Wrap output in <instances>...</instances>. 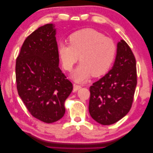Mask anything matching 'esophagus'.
I'll return each instance as SVG.
<instances>
[{
  "mask_svg": "<svg viewBox=\"0 0 153 153\" xmlns=\"http://www.w3.org/2000/svg\"><path fill=\"white\" fill-rule=\"evenodd\" d=\"M73 87H73L74 91H76L77 90H79L81 87V85H76V84H74L73 85Z\"/></svg>",
  "mask_w": 153,
  "mask_h": 153,
  "instance_id": "esophagus-1",
  "label": "esophagus"
}]
</instances>
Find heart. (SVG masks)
Here are the masks:
<instances>
[{"instance_id": "heart-1", "label": "heart", "mask_w": 153, "mask_h": 153, "mask_svg": "<svg viewBox=\"0 0 153 153\" xmlns=\"http://www.w3.org/2000/svg\"><path fill=\"white\" fill-rule=\"evenodd\" d=\"M68 45L60 44L58 56L63 68L71 71L79 59L81 64L72 76L83 82L90 76H100L108 71L116 57L115 42L96 30L85 28L74 32L68 38Z\"/></svg>"}]
</instances>
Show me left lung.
<instances>
[{"label":"left lung","instance_id":"obj_1","mask_svg":"<svg viewBox=\"0 0 153 153\" xmlns=\"http://www.w3.org/2000/svg\"><path fill=\"white\" fill-rule=\"evenodd\" d=\"M136 85V58L127 42L121 40L113 67L89 87L91 117L104 126L119 121L131 109Z\"/></svg>","mask_w":153,"mask_h":153}]
</instances>
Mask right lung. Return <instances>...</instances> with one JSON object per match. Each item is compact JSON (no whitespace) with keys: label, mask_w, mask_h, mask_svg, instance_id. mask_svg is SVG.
<instances>
[{"label":"right lung","mask_w":153,"mask_h":153,"mask_svg":"<svg viewBox=\"0 0 153 153\" xmlns=\"http://www.w3.org/2000/svg\"><path fill=\"white\" fill-rule=\"evenodd\" d=\"M54 25L41 26L25 40L16 59L19 97L32 116L47 123L64 115V102L73 89L59 68Z\"/></svg>","instance_id":"1"}]
</instances>
